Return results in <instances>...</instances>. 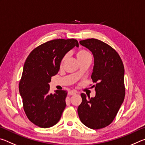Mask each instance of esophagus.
<instances>
[{
  "label": "esophagus",
  "mask_w": 145,
  "mask_h": 145,
  "mask_svg": "<svg viewBox=\"0 0 145 145\" xmlns=\"http://www.w3.org/2000/svg\"><path fill=\"white\" fill-rule=\"evenodd\" d=\"M75 94H76V91H73V90H71V91H68V95H75Z\"/></svg>",
  "instance_id": "34e87169"
}]
</instances>
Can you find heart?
I'll return each mask as SVG.
<instances>
[{
    "label": "heart",
    "instance_id": "heart-1",
    "mask_svg": "<svg viewBox=\"0 0 145 145\" xmlns=\"http://www.w3.org/2000/svg\"><path fill=\"white\" fill-rule=\"evenodd\" d=\"M66 57H67V56H65V57L63 58L62 61H61V63H63V61L65 59ZM76 57H77L78 61H80L84 59H89V58L91 59V56L90 53L88 52V50H85V49H80V50H78L77 53H76Z\"/></svg>",
    "mask_w": 145,
    "mask_h": 145
}]
</instances>
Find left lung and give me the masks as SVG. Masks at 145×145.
<instances>
[{"label": "left lung", "instance_id": "left-lung-1", "mask_svg": "<svg viewBox=\"0 0 145 145\" xmlns=\"http://www.w3.org/2000/svg\"><path fill=\"white\" fill-rule=\"evenodd\" d=\"M94 57L91 79L96 95L90 98L81 93L82 101L77 112L80 121L92 129L111 123L124 100V66L118 54L111 46L97 39L80 41Z\"/></svg>", "mask_w": 145, "mask_h": 145}]
</instances>
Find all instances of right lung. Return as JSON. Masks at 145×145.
Listing matches in <instances>:
<instances>
[{"label": "right lung", "instance_id": "obj_1", "mask_svg": "<svg viewBox=\"0 0 145 145\" xmlns=\"http://www.w3.org/2000/svg\"><path fill=\"white\" fill-rule=\"evenodd\" d=\"M78 43L75 39H56L35 48L24 63L19 91L27 117L41 128H49L59 121L65 109L67 91L49 93L51 77L58 73L61 60Z\"/></svg>", "mask_w": 145, "mask_h": 145}]
</instances>
